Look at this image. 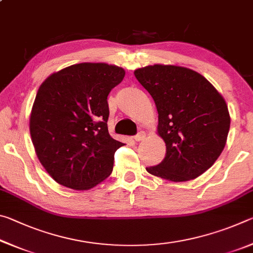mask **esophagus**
<instances>
[{
	"mask_svg": "<svg viewBox=\"0 0 253 253\" xmlns=\"http://www.w3.org/2000/svg\"><path fill=\"white\" fill-rule=\"evenodd\" d=\"M145 137H146V134H145V131H139L138 134L134 136V139L136 142H140V140H143Z\"/></svg>",
	"mask_w": 253,
	"mask_h": 253,
	"instance_id": "34e87169",
	"label": "esophagus"
}]
</instances>
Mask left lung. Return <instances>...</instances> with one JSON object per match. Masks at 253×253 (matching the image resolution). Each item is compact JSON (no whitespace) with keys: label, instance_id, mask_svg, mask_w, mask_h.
Wrapping results in <instances>:
<instances>
[{"label":"left lung","instance_id":"left-lung-1","mask_svg":"<svg viewBox=\"0 0 253 253\" xmlns=\"http://www.w3.org/2000/svg\"><path fill=\"white\" fill-rule=\"evenodd\" d=\"M134 75L155 101L157 132L166 155L152 175L172 182L196 178L221 155L230 129L228 106L202 75L188 68L154 65Z\"/></svg>","mask_w":253,"mask_h":253}]
</instances>
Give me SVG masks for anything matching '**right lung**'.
Wrapping results in <instances>:
<instances>
[{
    "instance_id": "add662e5",
    "label": "right lung",
    "mask_w": 253,
    "mask_h": 253,
    "mask_svg": "<svg viewBox=\"0 0 253 253\" xmlns=\"http://www.w3.org/2000/svg\"><path fill=\"white\" fill-rule=\"evenodd\" d=\"M125 77L121 67L84 62L48 77L37 92L30 134L37 156L55 182L89 190L109 176L123 146L109 135L107 97Z\"/></svg>"
}]
</instances>
